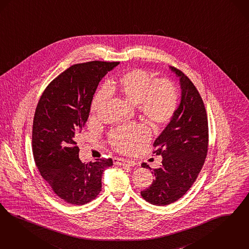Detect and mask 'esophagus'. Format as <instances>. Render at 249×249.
<instances>
[{
  "label": "esophagus",
  "instance_id": "obj_1",
  "mask_svg": "<svg viewBox=\"0 0 249 249\" xmlns=\"http://www.w3.org/2000/svg\"><path fill=\"white\" fill-rule=\"evenodd\" d=\"M113 162H114L115 165L127 166V167H132V166H135L137 164L135 161L128 160H125V159H118V158L114 159Z\"/></svg>",
  "mask_w": 249,
  "mask_h": 249
}]
</instances>
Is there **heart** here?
Returning <instances> with one entry per match:
<instances>
[{
	"mask_svg": "<svg viewBox=\"0 0 249 249\" xmlns=\"http://www.w3.org/2000/svg\"><path fill=\"white\" fill-rule=\"evenodd\" d=\"M108 89L121 95L153 124H163L171 120L177 108V91L175 85L166 78H154V75L142 69H136L111 81ZM108 98L106 88L102 89L93 99L91 110L100 111ZM148 130L143 124L122 127L110 136L111 143L123 152L133 151L139 142L148 138Z\"/></svg>",
	"mask_w": 249,
	"mask_h": 249,
	"instance_id": "heart-1",
	"label": "heart"
}]
</instances>
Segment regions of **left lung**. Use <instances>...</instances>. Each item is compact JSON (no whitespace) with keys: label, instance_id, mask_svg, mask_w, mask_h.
<instances>
[{"label":"left lung","instance_id":"left-lung-1","mask_svg":"<svg viewBox=\"0 0 249 249\" xmlns=\"http://www.w3.org/2000/svg\"><path fill=\"white\" fill-rule=\"evenodd\" d=\"M179 77L181 101L164 130L154 141L161 164L151 173L155 179L141 191L143 198L153 205L174 203L188 191L202 169L208 152L209 128L202 99L190 79L175 67ZM142 167L152 170L147 163Z\"/></svg>","mask_w":249,"mask_h":249}]
</instances>
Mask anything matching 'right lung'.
I'll list each match as a JSON object with an SVG mask.
<instances>
[{"instance_id":"1","label":"right lung","mask_w":249,"mask_h":249,"mask_svg":"<svg viewBox=\"0 0 249 249\" xmlns=\"http://www.w3.org/2000/svg\"><path fill=\"white\" fill-rule=\"evenodd\" d=\"M117 62L72 65L46 88L37 103L32 149L37 169L52 190L72 205L90 202L102 191L104 170L111 159L82 162L75 138L89 118L93 95Z\"/></svg>"}]
</instances>
